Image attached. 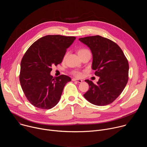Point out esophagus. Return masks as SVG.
Wrapping results in <instances>:
<instances>
[{"mask_svg": "<svg viewBox=\"0 0 147 147\" xmlns=\"http://www.w3.org/2000/svg\"><path fill=\"white\" fill-rule=\"evenodd\" d=\"M72 81H77V82H79V83L82 82V80L77 79V78H73V79H72Z\"/></svg>", "mask_w": 147, "mask_h": 147, "instance_id": "esophagus-1", "label": "esophagus"}]
</instances>
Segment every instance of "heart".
Listing matches in <instances>:
<instances>
[{
  "instance_id": "heart-1",
  "label": "heart",
  "mask_w": 147,
  "mask_h": 147,
  "mask_svg": "<svg viewBox=\"0 0 147 147\" xmlns=\"http://www.w3.org/2000/svg\"><path fill=\"white\" fill-rule=\"evenodd\" d=\"M90 51L87 49H85V48H82V49H80L78 51V55H81V54H83V53H87V52H89ZM74 74L78 77H80L82 76V73L81 72H74Z\"/></svg>"
}]
</instances>
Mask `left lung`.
I'll use <instances>...</instances> for the list:
<instances>
[{
	"label": "left lung",
	"instance_id": "obj_1",
	"mask_svg": "<svg viewBox=\"0 0 147 147\" xmlns=\"http://www.w3.org/2000/svg\"><path fill=\"white\" fill-rule=\"evenodd\" d=\"M92 55V69L99 77L96 84L89 80V90L84 94L92 104L105 106L112 103L123 92L129 79L128 60L121 48L112 40L99 35L81 38Z\"/></svg>",
	"mask_w": 147,
	"mask_h": 147
}]
</instances>
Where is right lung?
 Instances as JSON below:
<instances>
[{
  "mask_svg": "<svg viewBox=\"0 0 147 147\" xmlns=\"http://www.w3.org/2000/svg\"><path fill=\"white\" fill-rule=\"evenodd\" d=\"M75 36L49 35L35 41L21 61L20 82L29 102L42 109H49L59 102L63 90L71 78L66 75L53 77L51 67L61 63L66 49Z\"/></svg>",
  "mask_w": 147,
  "mask_h": 147,
  "instance_id": "right-lung-1",
  "label": "right lung"
}]
</instances>
